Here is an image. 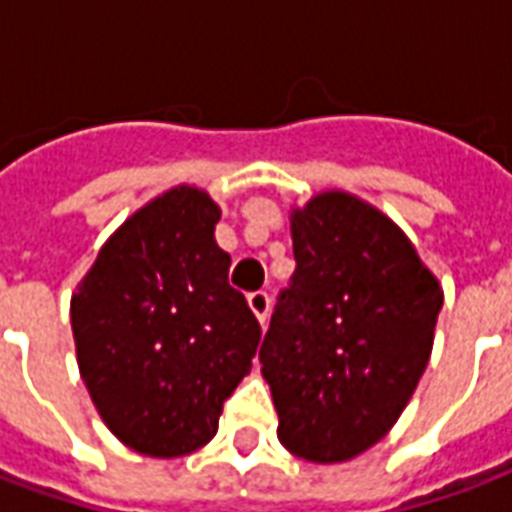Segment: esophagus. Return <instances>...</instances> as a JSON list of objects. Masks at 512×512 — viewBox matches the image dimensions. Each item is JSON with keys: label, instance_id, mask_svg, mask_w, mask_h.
Segmentation results:
<instances>
[{"label": "esophagus", "instance_id": "obj_1", "mask_svg": "<svg viewBox=\"0 0 512 512\" xmlns=\"http://www.w3.org/2000/svg\"><path fill=\"white\" fill-rule=\"evenodd\" d=\"M246 301H249V310L255 312L257 321L266 323L268 310H271V296H268L266 290H255V293H249V296H246Z\"/></svg>", "mask_w": 512, "mask_h": 512}]
</instances>
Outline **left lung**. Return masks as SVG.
Listing matches in <instances>:
<instances>
[{
  "label": "left lung",
  "mask_w": 512,
  "mask_h": 512,
  "mask_svg": "<svg viewBox=\"0 0 512 512\" xmlns=\"http://www.w3.org/2000/svg\"><path fill=\"white\" fill-rule=\"evenodd\" d=\"M290 235L296 271L260 345L277 436L304 461H351L414 395L444 290L408 235L348 191L293 208Z\"/></svg>",
  "instance_id": "left-lung-1"
}]
</instances>
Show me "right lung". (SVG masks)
Listing matches in <instances>:
<instances>
[{
    "mask_svg": "<svg viewBox=\"0 0 512 512\" xmlns=\"http://www.w3.org/2000/svg\"><path fill=\"white\" fill-rule=\"evenodd\" d=\"M219 216L197 186L158 194L106 238L71 296L84 386L139 455L178 458L208 444L252 370L260 323L227 282Z\"/></svg>",
    "mask_w": 512,
    "mask_h": 512,
    "instance_id": "1",
    "label": "right lung"
}]
</instances>
